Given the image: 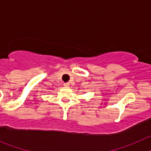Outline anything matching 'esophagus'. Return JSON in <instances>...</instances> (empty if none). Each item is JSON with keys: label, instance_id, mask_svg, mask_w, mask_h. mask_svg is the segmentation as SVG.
<instances>
[{"label": "esophagus", "instance_id": "esophagus-1", "mask_svg": "<svg viewBox=\"0 0 151 151\" xmlns=\"http://www.w3.org/2000/svg\"><path fill=\"white\" fill-rule=\"evenodd\" d=\"M69 83H64V84H63V85H64V86L65 87H68V86H69Z\"/></svg>", "mask_w": 151, "mask_h": 151}]
</instances>
